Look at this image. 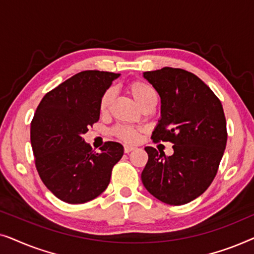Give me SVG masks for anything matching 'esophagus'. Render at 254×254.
<instances>
[{"label":"esophagus","instance_id":"34e87169","mask_svg":"<svg viewBox=\"0 0 254 254\" xmlns=\"http://www.w3.org/2000/svg\"><path fill=\"white\" fill-rule=\"evenodd\" d=\"M125 152H126V154H128V152H130V151H133V150H135V147H133V145H125Z\"/></svg>","mask_w":254,"mask_h":254}]
</instances>
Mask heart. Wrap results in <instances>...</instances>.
<instances>
[{"label":"heart","mask_w":254,"mask_h":254,"mask_svg":"<svg viewBox=\"0 0 254 254\" xmlns=\"http://www.w3.org/2000/svg\"><path fill=\"white\" fill-rule=\"evenodd\" d=\"M128 91H129L130 95L133 96V98L136 100V103L141 107L143 106L145 103H148L149 100L156 98V93L154 91V89H152L148 83L142 81H135L133 83H130V84L128 85ZM111 100H112V91H111V90H107V91L103 93L102 98H100V112H106L111 104ZM113 134L116 135L117 137H119L120 140L128 142V143L136 142L138 138V129L130 126H118L113 129Z\"/></svg>","instance_id":"obj_1"}]
</instances>
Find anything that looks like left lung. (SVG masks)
I'll list each match as a JSON object with an SVG mask.
<instances>
[{
    "mask_svg": "<svg viewBox=\"0 0 254 254\" xmlns=\"http://www.w3.org/2000/svg\"><path fill=\"white\" fill-rule=\"evenodd\" d=\"M143 77L161 97V118L151 137L172 142L173 155L145 147L142 183L162 202L189 203L216 176L228 137L223 107L209 86L184 69L165 67Z\"/></svg>",
    "mask_w": 254,
    "mask_h": 254,
    "instance_id": "1",
    "label": "left lung"
}]
</instances>
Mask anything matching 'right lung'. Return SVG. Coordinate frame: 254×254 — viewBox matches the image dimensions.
<instances>
[{
	"label": "right lung",
	"mask_w": 254,
	"mask_h": 254,
	"mask_svg": "<svg viewBox=\"0 0 254 254\" xmlns=\"http://www.w3.org/2000/svg\"><path fill=\"white\" fill-rule=\"evenodd\" d=\"M120 74L85 70L45 95L31 124V144L45 186L67 203H84L110 184L116 163L124 155L118 142H106L100 152L83 138L99 120V102Z\"/></svg>",
	"instance_id": "1"
}]
</instances>
